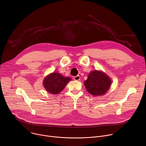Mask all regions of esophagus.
Here are the masks:
<instances>
[{
	"instance_id": "obj_1",
	"label": "esophagus",
	"mask_w": 146,
	"mask_h": 146,
	"mask_svg": "<svg viewBox=\"0 0 146 146\" xmlns=\"http://www.w3.org/2000/svg\"><path fill=\"white\" fill-rule=\"evenodd\" d=\"M74 80H76V81H79V80H80V76L77 75V76L74 77Z\"/></svg>"
}]
</instances>
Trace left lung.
<instances>
[{
  "mask_svg": "<svg viewBox=\"0 0 146 146\" xmlns=\"http://www.w3.org/2000/svg\"><path fill=\"white\" fill-rule=\"evenodd\" d=\"M90 94L94 96H102L106 93L111 84L110 78L101 71H92L84 83Z\"/></svg>",
  "mask_w": 146,
  "mask_h": 146,
  "instance_id": "left-lung-1",
  "label": "left lung"
}]
</instances>
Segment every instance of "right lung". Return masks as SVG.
<instances>
[{
    "label": "right lung",
    "mask_w": 146,
    "mask_h": 146,
    "mask_svg": "<svg viewBox=\"0 0 146 146\" xmlns=\"http://www.w3.org/2000/svg\"><path fill=\"white\" fill-rule=\"evenodd\" d=\"M70 80V78L63 77L60 73H52L45 78L43 83L45 88L49 93L58 94Z\"/></svg>",
    "instance_id": "1"
}]
</instances>
